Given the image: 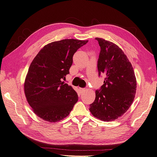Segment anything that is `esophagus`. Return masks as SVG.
I'll use <instances>...</instances> for the list:
<instances>
[{
	"label": "esophagus",
	"mask_w": 157,
	"mask_h": 157,
	"mask_svg": "<svg viewBox=\"0 0 157 157\" xmlns=\"http://www.w3.org/2000/svg\"><path fill=\"white\" fill-rule=\"evenodd\" d=\"M79 91H80V93H84L85 91H86V89L85 88H79Z\"/></svg>",
	"instance_id": "34e87169"
}]
</instances>
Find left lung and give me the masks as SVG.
<instances>
[{"mask_svg":"<svg viewBox=\"0 0 157 157\" xmlns=\"http://www.w3.org/2000/svg\"><path fill=\"white\" fill-rule=\"evenodd\" d=\"M101 47L97 68L106 78L95 99L90 105L94 117L105 122L118 119L129 109L135 98L137 81L131 62L118 45L95 38Z\"/></svg>","mask_w":157,"mask_h":157,"instance_id":"1","label":"left lung"}]
</instances>
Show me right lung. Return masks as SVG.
<instances>
[{
	"label": "right lung",
	"mask_w": 157,
	"mask_h": 157,
	"mask_svg": "<svg viewBox=\"0 0 157 157\" xmlns=\"http://www.w3.org/2000/svg\"><path fill=\"white\" fill-rule=\"evenodd\" d=\"M87 40L62 39L48 43L29 66L24 82V93L38 117L56 122L68 116L78 101L72 87L62 82L68 74L74 54Z\"/></svg>",
	"instance_id": "1"
}]
</instances>
